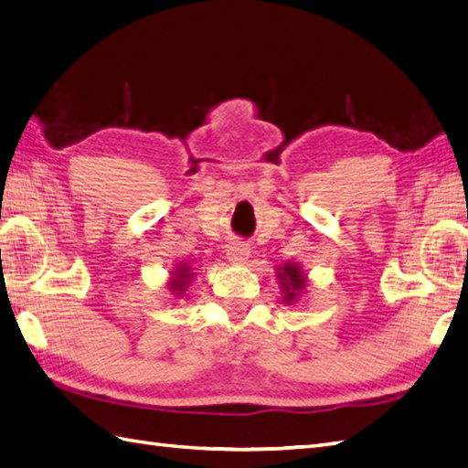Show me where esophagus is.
Returning a JSON list of instances; mask_svg holds the SVG:
<instances>
[{
	"label": "esophagus",
	"mask_w": 468,
	"mask_h": 468,
	"mask_svg": "<svg viewBox=\"0 0 468 468\" xmlns=\"http://www.w3.org/2000/svg\"><path fill=\"white\" fill-rule=\"evenodd\" d=\"M226 256L228 260L234 261V264H242L250 256V248L244 242H230L226 248Z\"/></svg>",
	"instance_id": "esophagus-1"
}]
</instances>
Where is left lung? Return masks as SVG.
<instances>
[{
	"instance_id": "left-lung-1",
	"label": "left lung",
	"mask_w": 468,
	"mask_h": 468,
	"mask_svg": "<svg viewBox=\"0 0 468 468\" xmlns=\"http://www.w3.org/2000/svg\"><path fill=\"white\" fill-rule=\"evenodd\" d=\"M278 278L282 283V290L286 292V295H283V300L286 302H293L295 295H298L305 288V278L302 276L300 266H295V264L283 266L282 273H278Z\"/></svg>"
}]
</instances>
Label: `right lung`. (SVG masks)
Instances as JSON below:
<instances>
[{"instance_id":"obj_1","label":"right lung","mask_w":468,"mask_h":468,"mask_svg":"<svg viewBox=\"0 0 468 468\" xmlns=\"http://www.w3.org/2000/svg\"><path fill=\"white\" fill-rule=\"evenodd\" d=\"M190 278H192L190 268L180 266V268L175 271V278H173V282L168 283V286H170V290L176 292V295H182V292H185V290L188 288Z\"/></svg>"}]
</instances>
